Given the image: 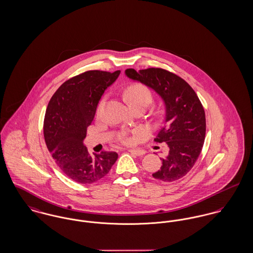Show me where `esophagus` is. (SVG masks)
I'll return each instance as SVG.
<instances>
[{
    "label": "esophagus",
    "instance_id": "esophagus-1",
    "mask_svg": "<svg viewBox=\"0 0 253 253\" xmlns=\"http://www.w3.org/2000/svg\"><path fill=\"white\" fill-rule=\"evenodd\" d=\"M129 152L130 153H132V154H134V155L136 156H143L145 154V151L144 150H140V149H134V150H129Z\"/></svg>",
    "mask_w": 253,
    "mask_h": 253
}]
</instances>
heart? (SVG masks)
I'll return each mask as SVG.
<instances>
[{
	"label": "heart",
	"instance_id": "1",
	"mask_svg": "<svg viewBox=\"0 0 253 253\" xmlns=\"http://www.w3.org/2000/svg\"><path fill=\"white\" fill-rule=\"evenodd\" d=\"M126 99L130 103L133 108L139 106H147L152 101V91L150 88L141 84H135L130 85L126 92ZM105 106V100H102L98 106V112H102ZM120 141L124 144H131L133 142V137L129 136H122L120 137Z\"/></svg>",
	"mask_w": 253,
	"mask_h": 253
}]
</instances>
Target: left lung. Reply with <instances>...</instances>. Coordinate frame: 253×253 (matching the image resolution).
<instances>
[{
	"mask_svg": "<svg viewBox=\"0 0 253 253\" xmlns=\"http://www.w3.org/2000/svg\"><path fill=\"white\" fill-rule=\"evenodd\" d=\"M129 78L153 88L166 104L165 126L154 138L166 142L169 151L161 158L163 165L152 176L163 182H173L187 174L201 153L206 117L203 106L192 86L181 77L163 68L125 71Z\"/></svg>",
	"mask_w": 253,
	"mask_h": 253,
	"instance_id": "left-lung-1",
	"label": "left lung"
}]
</instances>
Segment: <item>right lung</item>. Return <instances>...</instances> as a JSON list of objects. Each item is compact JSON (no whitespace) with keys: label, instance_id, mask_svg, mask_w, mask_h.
Returning a JSON list of instances; mask_svg holds the SVG:
<instances>
[{"label":"right lung","instance_id":"obj_1","mask_svg":"<svg viewBox=\"0 0 253 253\" xmlns=\"http://www.w3.org/2000/svg\"><path fill=\"white\" fill-rule=\"evenodd\" d=\"M120 74L89 70L65 81L51 98L43 132L49 152L61 171L80 184L94 183L109 173L117 152L90 154L83 144L99 100Z\"/></svg>","mask_w":253,"mask_h":253}]
</instances>
